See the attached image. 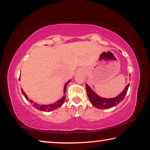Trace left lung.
I'll use <instances>...</instances> for the list:
<instances>
[{
	"label": "left lung",
	"instance_id": "left-lung-1",
	"mask_svg": "<svg viewBox=\"0 0 150 150\" xmlns=\"http://www.w3.org/2000/svg\"><path fill=\"white\" fill-rule=\"evenodd\" d=\"M129 85L130 84H128L126 86L124 91L120 95L112 98H105L98 96L87 84H86V89H87L88 98H89L90 102L92 104V105L99 109H107L115 106L119 104V103L123 100L127 91H128Z\"/></svg>",
	"mask_w": 150,
	"mask_h": 150
}]
</instances>
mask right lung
<instances>
[{
  "label": "right lung",
  "mask_w": 150,
  "mask_h": 150,
  "mask_svg": "<svg viewBox=\"0 0 150 150\" xmlns=\"http://www.w3.org/2000/svg\"><path fill=\"white\" fill-rule=\"evenodd\" d=\"M70 81H71V80L68 81L67 82L65 83V85L64 86V88H63V94H64V96H63V97L61 98V99L58 100L57 102H55L54 104H51V105H38V104L34 103L33 100H30V99L29 100L28 98V96L26 95V93H24V91L22 89V93H23V95L25 96V98H26V100H28L29 102L32 104V106H34L35 108H38V110H43V111H48V112L52 111L53 110H55V109H57V108L60 107V106L63 105V103H64L65 99V94L66 93V88H67V85H68V83H69Z\"/></svg>",
  "instance_id": "1"
}]
</instances>
